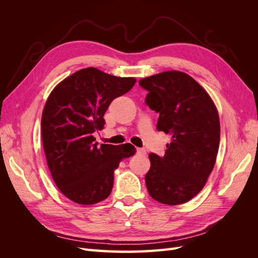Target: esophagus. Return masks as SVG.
I'll return each mask as SVG.
<instances>
[{"label": "esophagus", "instance_id": "1", "mask_svg": "<svg viewBox=\"0 0 258 258\" xmlns=\"http://www.w3.org/2000/svg\"><path fill=\"white\" fill-rule=\"evenodd\" d=\"M137 154L143 156V155L146 154V150H145V148H138V150H137Z\"/></svg>", "mask_w": 258, "mask_h": 258}]
</instances>
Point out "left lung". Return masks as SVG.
Returning a JSON list of instances; mask_svg holds the SVG:
<instances>
[{"instance_id":"8db88e82","label":"left lung","mask_w":258,"mask_h":258,"mask_svg":"<svg viewBox=\"0 0 258 258\" xmlns=\"http://www.w3.org/2000/svg\"><path fill=\"white\" fill-rule=\"evenodd\" d=\"M139 85L148 92L145 103L159 114L157 130L172 136L165 156H148V194L163 205L185 204L204 188L213 170L221 137L217 110L207 91L183 72H163Z\"/></svg>"}]
</instances>
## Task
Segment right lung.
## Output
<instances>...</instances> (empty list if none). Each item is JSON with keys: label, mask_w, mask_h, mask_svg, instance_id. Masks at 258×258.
I'll list each match as a JSON object with an SVG mask.
<instances>
[{"label": "right lung", "mask_w": 258, "mask_h": 258, "mask_svg": "<svg viewBox=\"0 0 258 258\" xmlns=\"http://www.w3.org/2000/svg\"><path fill=\"white\" fill-rule=\"evenodd\" d=\"M135 84L132 77L87 68L62 81L47 99L41 122L46 160L60 191L76 204L95 205L110 196L119 162L136 154L130 143L98 146L93 138L112 101Z\"/></svg>", "instance_id": "add662e5"}]
</instances>
